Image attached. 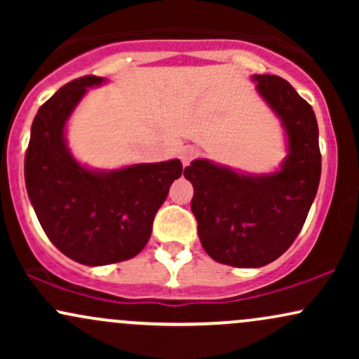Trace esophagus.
<instances>
[{"instance_id":"esophagus-1","label":"esophagus","mask_w":359,"mask_h":359,"mask_svg":"<svg viewBox=\"0 0 359 359\" xmlns=\"http://www.w3.org/2000/svg\"><path fill=\"white\" fill-rule=\"evenodd\" d=\"M197 155H199V150H197L196 147L192 145L184 147L182 150H180V160H182V165H189Z\"/></svg>"}]
</instances>
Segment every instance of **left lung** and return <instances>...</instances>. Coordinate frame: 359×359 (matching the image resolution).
<instances>
[{
  "label": "left lung",
  "mask_w": 359,
  "mask_h": 359,
  "mask_svg": "<svg viewBox=\"0 0 359 359\" xmlns=\"http://www.w3.org/2000/svg\"><path fill=\"white\" fill-rule=\"evenodd\" d=\"M257 93L277 114L287 156L270 174H248L197 158L184 170L205 253L217 263L259 269L290 248L320 180L319 128L311 104L285 79L255 74Z\"/></svg>",
  "instance_id": "1"
}]
</instances>
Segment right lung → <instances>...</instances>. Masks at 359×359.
<instances>
[{"label": "right lung", "mask_w": 359, "mask_h": 359, "mask_svg": "<svg viewBox=\"0 0 359 359\" xmlns=\"http://www.w3.org/2000/svg\"><path fill=\"white\" fill-rule=\"evenodd\" d=\"M106 79L86 76L60 88L39 109L25 155V184L45 234L65 257L88 266L130 259L150 240L154 217L179 158L97 170L74 158L65 125L88 89Z\"/></svg>", "instance_id": "1"}]
</instances>
